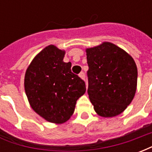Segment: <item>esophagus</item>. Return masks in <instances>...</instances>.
Masks as SVG:
<instances>
[{
  "instance_id": "34e87169",
  "label": "esophagus",
  "mask_w": 152,
  "mask_h": 152,
  "mask_svg": "<svg viewBox=\"0 0 152 152\" xmlns=\"http://www.w3.org/2000/svg\"><path fill=\"white\" fill-rule=\"evenodd\" d=\"M79 76L80 77V78H81V79L85 80V78H86V75H85V72H81L80 73Z\"/></svg>"
}]
</instances>
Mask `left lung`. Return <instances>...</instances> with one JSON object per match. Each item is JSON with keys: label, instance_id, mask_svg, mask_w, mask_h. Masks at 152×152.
Listing matches in <instances>:
<instances>
[{"label": "left lung", "instance_id": "1", "mask_svg": "<svg viewBox=\"0 0 152 152\" xmlns=\"http://www.w3.org/2000/svg\"><path fill=\"white\" fill-rule=\"evenodd\" d=\"M88 94L97 114L113 117L124 112L137 89L134 58L111 42L86 49Z\"/></svg>", "mask_w": 152, "mask_h": 152}]
</instances>
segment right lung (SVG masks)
I'll return each instance as SVG.
<instances>
[{"label":"right lung","instance_id":"right-lung-1","mask_svg":"<svg viewBox=\"0 0 152 152\" xmlns=\"http://www.w3.org/2000/svg\"><path fill=\"white\" fill-rule=\"evenodd\" d=\"M64 50L50 45L31 61L25 73L24 89L31 108L45 121L63 124L86 93V83L64 63Z\"/></svg>","mask_w":152,"mask_h":152}]
</instances>
